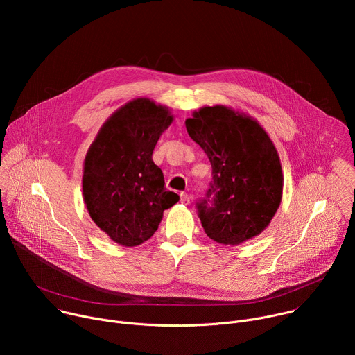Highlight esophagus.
I'll use <instances>...</instances> for the list:
<instances>
[{"mask_svg": "<svg viewBox=\"0 0 355 355\" xmlns=\"http://www.w3.org/2000/svg\"><path fill=\"white\" fill-rule=\"evenodd\" d=\"M180 198H181V204H184V205H189L191 199H189V195H188V193L182 192V193L180 195Z\"/></svg>", "mask_w": 355, "mask_h": 355, "instance_id": "1", "label": "esophagus"}]
</instances>
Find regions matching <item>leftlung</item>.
<instances>
[{
    "label": "left lung",
    "instance_id": "8db88e82",
    "mask_svg": "<svg viewBox=\"0 0 355 355\" xmlns=\"http://www.w3.org/2000/svg\"><path fill=\"white\" fill-rule=\"evenodd\" d=\"M185 126L212 166L211 187L198 204L208 237L237 245L259 236L277 214L284 188L268 133L254 118L225 105L192 112Z\"/></svg>",
    "mask_w": 355,
    "mask_h": 355
}]
</instances>
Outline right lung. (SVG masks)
I'll return each instance as SVG.
<instances>
[{
  "label": "right lung",
  "mask_w": 355,
  "mask_h": 355,
  "mask_svg": "<svg viewBox=\"0 0 355 355\" xmlns=\"http://www.w3.org/2000/svg\"><path fill=\"white\" fill-rule=\"evenodd\" d=\"M174 116L164 105L136 98L116 110L91 143L83 171V198L94 223L111 240L135 247L157 230L180 196L164 187L151 155Z\"/></svg>",
  "instance_id": "add662e5"
}]
</instances>
